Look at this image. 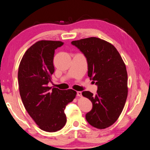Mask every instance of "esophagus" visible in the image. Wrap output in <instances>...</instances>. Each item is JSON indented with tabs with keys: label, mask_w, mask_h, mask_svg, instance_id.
I'll use <instances>...</instances> for the list:
<instances>
[{
	"label": "esophagus",
	"mask_w": 150,
	"mask_h": 150,
	"mask_svg": "<svg viewBox=\"0 0 150 150\" xmlns=\"http://www.w3.org/2000/svg\"><path fill=\"white\" fill-rule=\"evenodd\" d=\"M77 95L79 97H81L82 96V92L81 91H77Z\"/></svg>",
	"instance_id": "esophagus-1"
}]
</instances>
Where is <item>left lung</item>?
Wrapping results in <instances>:
<instances>
[{"mask_svg": "<svg viewBox=\"0 0 150 150\" xmlns=\"http://www.w3.org/2000/svg\"><path fill=\"white\" fill-rule=\"evenodd\" d=\"M84 54L88 75L97 86V94L82 92L93 104L86 119L91 126L104 129L115 122L122 112L128 96V75L119 53L112 44L99 38L72 41Z\"/></svg>", "mask_w": 150, "mask_h": 150, "instance_id": "left-lung-1", "label": "left lung"}]
</instances>
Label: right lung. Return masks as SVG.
Listing matches in <instances>:
<instances>
[{"label":"right lung","instance_id":"obj_1","mask_svg":"<svg viewBox=\"0 0 150 150\" xmlns=\"http://www.w3.org/2000/svg\"><path fill=\"white\" fill-rule=\"evenodd\" d=\"M60 41L40 40L28 49L18 71L20 95L28 113L39 128L47 132L61 129L66 122V106L73 101L76 91L50 88L48 83L55 71V50Z\"/></svg>","mask_w":150,"mask_h":150}]
</instances>
